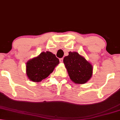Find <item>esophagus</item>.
I'll use <instances>...</instances> for the list:
<instances>
[{
	"mask_svg": "<svg viewBox=\"0 0 120 120\" xmlns=\"http://www.w3.org/2000/svg\"><path fill=\"white\" fill-rule=\"evenodd\" d=\"M60 62L61 63H63V58H61L60 59Z\"/></svg>",
	"mask_w": 120,
	"mask_h": 120,
	"instance_id": "34e87169",
	"label": "esophagus"
}]
</instances>
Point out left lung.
Wrapping results in <instances>:
<instances>
[{"mask_svg": "<svg viewBox=\"0 0 120 120\" xmlns=\"http://www.w3.org/2000/svg\"><path fill=\"white\" fill-rule=\"evenodd\" d=\"M63 61L70 79L73 82L84 84L91 78L93 73L92 64L78 52L70 51Z\"/></svg>", "mask_w": 120, "mask_h": 120, "instance_id": "left-lung-1", "label": "left lung"}]
</instances>
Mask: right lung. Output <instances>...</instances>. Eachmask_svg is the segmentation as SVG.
Masks as SVG:
<instances>
[{
    "label": "right lung",
    "instance_id": "add662e5",
    "mask_svg": "<svg viewBox=\"0 0 120 120\" xmlns=\"http://www.w3.org/2000/svg\"><path fill=\"white\" fill-rule=\"evenodd\" d=\"M59 60L55 54L50 51L42 52L38 56L28 60L26 64V74L29 79L38 82L49 76Z\"/></svg>",
    "mask_w": 120,
    "mask_h": 120
}]
</instances>
